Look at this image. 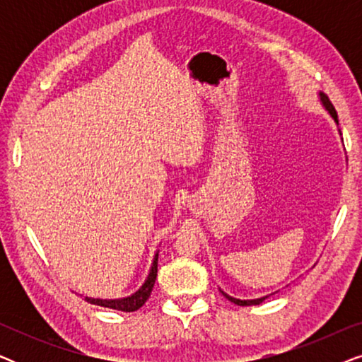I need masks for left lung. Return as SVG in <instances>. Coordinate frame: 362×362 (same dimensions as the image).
Returning <instances> with one entry per match:
<instances>
[{
    "instance_id": "obj_1",
    "label": "left lung",
    "mask_w": 362,
    "mask_h": 362,
    "mask_svg": "<svg viewBox=\"0 0 362 362\" xmlns=\"http://www.w3.org/2000/svg\"><path fill=\"white\" fill-rule=\"evenodd\" d=\"M320 95V102H321V105L325 107V110L329 113L331 115V118H333V120L336 122V125H339L338 123V113H336V110H334V107H333V103L329 102V98L325 95L323 92H320L318 93ZM339 132V130H338ZM339 135H341V132H339ZM221 293L226 296L227 300L229 301H232V303H235V305H239V306H250V305H260L262 301H264L267 296H260V298H255V300H239V298H234V296H230V295H227V293H224V291L221 290Z\"/></svg>"
}]
</instances>
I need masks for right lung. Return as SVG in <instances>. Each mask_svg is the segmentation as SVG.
<instances>
[{"mask_svg":"<svg viewBox=\"0 0 362 362\" xmlns=\"http://www.w3.org/2000/svg\"><path fill=\"white\" fill-rule=\"evenodd\" d=\"M158 254H160V250H156L155 257H153L150 274H148L145 284H143L140 288L135 291V293H132L130 296H123V298H113V300L90 298V296H86V300L92 305L105 306V308H112V310H118V311H127V313L141 308V306L145 305V301L150 298L153 286H155V280L158 275Z\"/></svg>","mask_w":362,"mask_h":362,"instance_id":"obj_1","label":"right lung"}]
</instances>
